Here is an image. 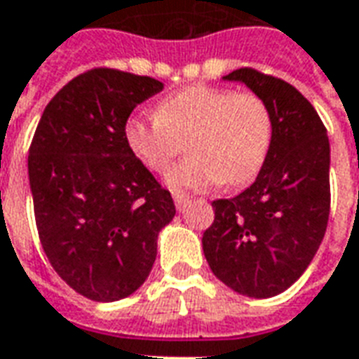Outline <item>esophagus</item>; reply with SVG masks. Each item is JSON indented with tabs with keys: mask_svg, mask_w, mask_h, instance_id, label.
Wrapping results in <instances>:
<instances>
[{
	"mask_svg": "<svg viewBox=\"0 0 359 359\" xmlns=\"http://www.w3.org/2000/svg\"><path fill=\"white\" fill-rule=\"evenodd\" d=\"M172 200H175L177 208H179V210H182V208L187 205L188 196H187V194H182V192H172Z\"/></svg>",
	"mask_w": 359,
	"mask_h": 359,
	"instance_id": "esophagus-1",
	"label": "esophagus"
}]
</instances>
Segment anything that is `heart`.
<instances>
[{"label":"heart","instance_id":"1","mask_svg":"<svg viewBox=\"0 0 359 359\" xmlns=\"http://www.w3.org/2000/svg\"><path fill=\"white\" fill-rule=\"evenodd\" d=\"M124 140L154 172L167 171L187 142L190 157L167 177L172 188L243 187L257 179L270 155L274 114L257 93L190 85L163 97L155 116H130Z\"/></svg>","mask_w":359,"mask_h":359}]
</instances>
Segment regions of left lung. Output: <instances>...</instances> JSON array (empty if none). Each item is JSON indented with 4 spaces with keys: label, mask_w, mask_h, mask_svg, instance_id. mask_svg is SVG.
<instances>
[{
    "label": "left lung",
    "mask_w": 359,
    "mask_h": 359,
    "mask_svg": "<svg viewBox=\"0 0 359 359\" xmlns=\"http://www.w3.org/2000/svg\"><path fill=\"white\" fill-rule=\"evenodd\" d=\"M223 79L243 81L274 114V142L262 171L235 198L214 200L202 247L217 280L257 299L285 292L307 270L330 214L327 128L302 93L252 67Z\"/></svg>",
    "instance_id": "8db88e82"
}]
</instances>
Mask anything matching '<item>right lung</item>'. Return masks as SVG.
I'll return each mask as SVG.
<instances>
[{
  "label": "right lung",
  "instance_id": "1",
  "mask_svg": "<svg viewBox=\"0 0 359 359\" xmlns=\"http://www.w3.org/2000/svg\"><path fill=\"white\" fill-rule=\"evenodd\" d=\"M161 81L112 67L74 77L42 112L29 147L34 219L57 276L93 302L144 284L157 235L175 217L171 192L128 149L124 124Z\"/></svg>",
  "mask_w": 359,
  "mask_h": 359
}]
</instances>
